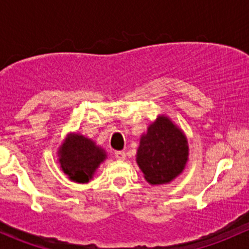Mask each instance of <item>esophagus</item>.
<instances>
[{"mask_svg":"<svg viewBox=\"0 0 249 249\" xmlns=\"http://www.w3.org/2000/svg\"><path fill=\"white\" fill-rule=\"evenodd\" d=\"M115 158L119 160H125V158H126V154H125V152H122V150H118V152L114 153Z\"/></svg>","mask_w":249,"mask_h":249,"instance_id":"esophagus-1","label":"esophagus"}]
</instances>
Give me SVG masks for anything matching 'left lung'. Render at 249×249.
I'll use <instances>...</instances> for the list:
<instances>
[{
	"label": "left lung",
	"mask_w": 249,
	"mask_h": 249,
	"mask_svg": "<svg viewBox=\"0 0 249 249\" xmlns=\"http://www.w3.org/2000/svg\"><path fill=\"white\" fill-rule=\"evenodd\" d=\"M189 155L185 135L165 115H159L142 135L136 161L150 184H166L184 170Z\"/></svg>",
	"instance_id": "obj_1"
}]
</instances>
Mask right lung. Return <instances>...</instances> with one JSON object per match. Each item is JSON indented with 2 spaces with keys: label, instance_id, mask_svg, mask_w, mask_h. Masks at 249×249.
I'll return each instance as SVG.
<instances>
[{
  "label": "right lung",
  "instance_id": "1",
  "mask_svg": "<svg viewBox=\"0 0 249 249\" xmlns=\"http://www.w3.org/2000/svg\"><path fill=\"white\" fill-rule=\"evenodd\" d=\"M59 162L64 173L77 183H88L106 159V152L90 139L69 134L59 148Z\"/></svg>",
  "mask_w": 249,
  "mask_h": 249
}]
</instances>
